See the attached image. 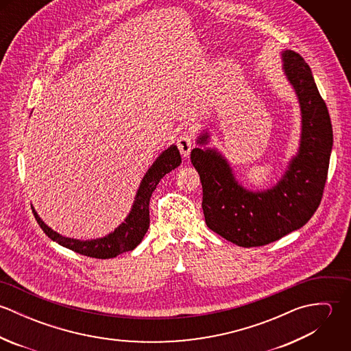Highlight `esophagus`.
Listing matches in <instances>:
<instances>
[{
  "mask_svg": "<svg viewBox=\"0 0 351 351\" xmlns=\"http://www.w3.org/2000/svg\"><path fill=\"white\" fill-rule=\"evenodd\" d=\"M177 147H178L180 152L182 154V156H188L189 152L192 150V147H193V136H192V134H189V132L181 134L178 136V139H177Z\"/></svg>",
  "mask_w": 351,
  "mask_h": 351,
  "instance_id": "obj_1",
  "label": "esophagus"
}]
</instances>
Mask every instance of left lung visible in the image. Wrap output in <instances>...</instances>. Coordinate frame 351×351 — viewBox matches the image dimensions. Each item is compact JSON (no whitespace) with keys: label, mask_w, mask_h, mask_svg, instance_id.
I'll use <instances>...</instances> for the list:
<instances>
[{"label":"left lung","mask_w":351,"mask_h":351,"mask_svg":"<svg viewBox=\"0 0 351 351\" xmlns=\"http://www.w3.org/2000/svg\"><path fill=\"white\" fill-rule=\"evenodd\" d=\"M284 70L299 97L302 131L299 154L281 181L265 192L241 186L231 167L215 150L193 149L191 160L202 185L206 226L241 247H258L299 230L316 212L327 180L332 149L328 109L309 66L295 51L282 53ZM199 138V145L206 142Z\"/></svg>","instance_id":"obj_1"}]
</instances>
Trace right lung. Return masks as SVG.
<instances>
[{
    "mask_svg": "<svg viewBox=\"0 0 351 351\" xmlns=\"http://www.w3.org/2000/svg\"><path fill=\"white\" fill-rule=\"evenodd\" d=\"M181 165V155L177 146H170L167 150L163 151L156 160L152 163L149 171L143 177L138 195L135 197V202L132 205L131 213L121 223L112 234L95 241H77L70 239L66 237L59 235L58 232L52 231L49 226L43 223V220L38 216L35 209H32L34 216L45 231V234L50 238L51 241L59 243L60 246L75 251L78 254L106 259L117 256L121 252L134 250L146 235L150 227V197L152 192L155 191L159 181L171 170Z\"/></svg>",
    "mask_w": 351,
    "mask_h": 351,
    "instance_id": "obj_1",
    "label": "right lung"
}]
</instances>
